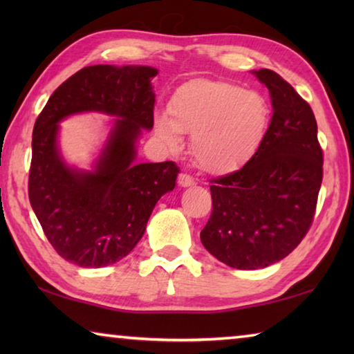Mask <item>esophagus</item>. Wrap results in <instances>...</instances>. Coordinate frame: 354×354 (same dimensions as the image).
<instances>
[{"instance_id": "1", "label": "esophagus", "mask_w": 354, "mask_h": 354, "mask_svg": "<svg viewBox=\"0 0 354 354\" xmlns=\"http://www.w3.org/2000/svg\"><path fill=\"white\" fill-rule=\"evenodd\" d=\"M178 184L181 185V187H192V185H195V179L192 178L187 173H181V175L178 176Z\"/></svg>"}]
</instances>
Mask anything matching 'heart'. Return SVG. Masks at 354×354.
Listing matches in <instances>:
<instances>
[{"instance_id": "obj_1", "label": "heart", "mask_w": 354, "mask_h": 354, "mask_svg": "<svg viewBox=\"0 0 354 354\" xmlns=\"http://www.w3.org/2000/svg\"><path fill=\"white\" fill-rule=\"evenodd\" d=\"M169 113L156 115V137L178 149L181 133H190V153L209 173H227L248 162L270 124V104L261 92L203 77L176 88Z\"/></svg>"}]
</instances>
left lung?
I'll return each instance as SVG.
<instances>
[{
  "label": "left lung",
  "mask_w": 354,
  "mask_h": 354,
  "mask_svg": "<svg viewBox=\"0 0 354 354\" xmlns=\"http://www.w3.org/2000/svg\"><path fill=\"white\" fill-rule=\"evenodd\" d=\"M251 73L270 93V124L253 158L211 185L212 215L200 234L209 253L239 270L266 268L298 247L323 176L310 106L274 71Z\"/></svg>",
  "instance_id": "1"
}]
</instances>
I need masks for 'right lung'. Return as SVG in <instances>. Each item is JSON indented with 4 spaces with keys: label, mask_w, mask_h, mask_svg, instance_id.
Here are the masks:
<instances>
[{
    "label": "right lung",
    "mask_w": 354,
    "mask_h": 354,
    "mask_svg": "<svg viewBox=\"0 0 354 354\" xmlns=\"http://www.w3.org/2000/svg\"><path fill=\"white\" fill-rule=\"evenodd\" d=\"M158 73L148 65H91L56 88L34 124L29 201L65 261L100 268L123 259L156 203L175 189V162H136L142 133L153 129ZM88 111L113 120L94 162L81 169L63 158L60 123Z\"/></svg>",
    "instance_id": "obj_1"
}]
</instances>
